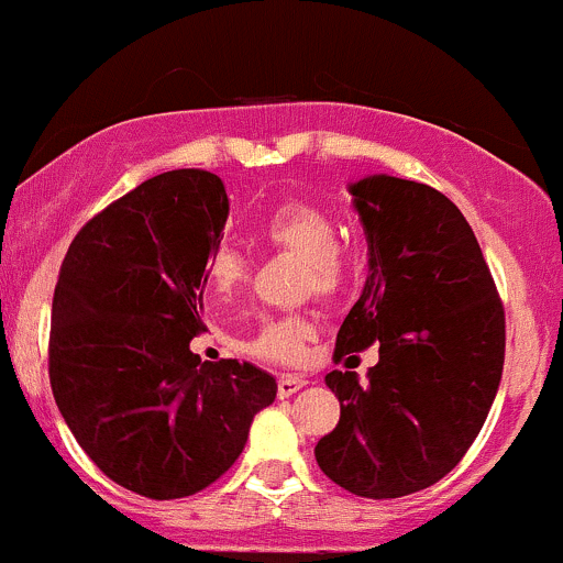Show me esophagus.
Returning <instances> with one entry per match:
<instances>
[{"label": "esophagus", "instance_id": "obj_1", "mask_svg": "<svg viewBox=\"0 0 563 563\" xmlns=\"http://www.w3.org/2000/svg\"><path fill=\"white\" fill-rule=\"evenodd\" d=\"M308 380L303 376H279V397H292L300 391Z\"/></svg>", "mask_w": 563, "mask_h": 563}]
</instances>
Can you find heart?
<instances>
[{
  "label": "heart",
  "mask_w": 563,
  "mask_h": 563,
  "mask_svg": "<svg viewBox=\"0 0 563 563\" xmlns=\"http://www.w3.org/2000/svg\"><path fill=\"white\" fill-rule=\"evenodd\" d=\"M338 233L341 225L335 214L308 201H284L260 225V235L271 246L303 260V289L322 298L341 292L352 276V260L338 241ZM203 276L211 292L231 295L246 279V260L233 246L217 244L207 255ZM311 335V322L303 317L265 319L255 335L244 341V349L257 360L298 365L306 360V343Z\"/></svg>",
  "instance_id": "obj_1"
}]
</instances>
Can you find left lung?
<instances>
[{"label":"left lung","mask_w":563,"mask_h":563,"mask_svg":"<svg viewBox=\"0 0 563 563\" xmlns=\"http://www.w3.org/2000/svg\"><path fill=\"white\" fill-rule=\"evenodd\" d=\"M371 274L335 338V362L378 343V365L324 376L341 421L313 449L322 473L356 497L421 492L462 462L505 365V308L456 203L410 179L349 185Z\"/></svg>","instance_id":"1"}]
</instances>
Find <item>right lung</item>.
Listing matches in <instances>:
<instances>
[{
    "label": "right lung",
    "mask_w": 563,
    "mask_h": 563,
    "mask_svg": "<svg viewBox=\"0 0 563 563\" xmlns=\"http://www.w3.org/2000/svg\"><path fill=\"white\" fill-rule=\"evenodd\" d=\"M228 220L203 168L158 174L88 220L53 295V397L80 449L150 499L203 492L244 451L276 378L250 362H201L203 265Z\"/></svg>",
    "instance_id": "1"
}]
</instances>
